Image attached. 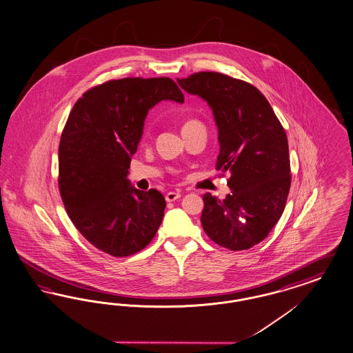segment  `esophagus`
<instances>
[{"label": "esophagus", "mask_w": 353, "mask_h": 353, "mask_svg": "<svg viewBox=\"0 0 353 353\" xmlns=\"http://www.w3.org/2000/svg\"><path fill=\"white\" fill-rule=\"evenodd\" d=\"M180 197H181V194H180L179 192H170V193H167L165 199H167L168 202H173V201H176V199H179Z\"/></svg>", "instance_id": "esophagus-1"}]
</instances>
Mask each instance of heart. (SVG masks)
Instances as JSON below:
<instances>
[{"label":"heart","instance_id":"obj_1","mask_svg":"<svg viewBox=\"0 0 353 353\" xmlns=\"http://www.w3.org/2000/svg\"><path fill=\"white\" fill-rule=\"evenodd\" d=\"M194 125H199V122H197L196 119H188V121L183 122V130L188 128V127L194 126Z\"/></svg>","mask_w":353,"mask_h":353}]
</instances>
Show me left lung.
<instances>
[{"label": "left lung", "instance_id": "8db88e82", "mask_svg": "<svg viewBox=\"0 0 353 353\" xmlns=\"http://www.w3.org/2000/svg\"><path fill=\"white\" fill-rule=\"evenodd\" d=\"M177 83L212 108L221 145L216 170L230 173L225 199L203 196L202 227L221 247L248 250L268 236L286 205L292 183L286 132L250 83L219 72H197Z\"/></svg>", "mask_w": 353, "mask_h": 353}]
</instances>
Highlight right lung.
<instances>
[{
  "instance_id": "right-lung-1",
  "label": "right lung",
  "mask_w": 353,
  "mask_h": 353,
  "mask_svg": "<svg viewBox=\"0 0 353 353\" xmlns=\"http://www.w3.org/2000/svg\"><path fill=\"white\" fill-rule=\"evenodd\" d=\"M183 102L170 77H125L76 101L59 144V192L74 227L97 250L126 257L145 248L161 225L165 198L130 186L127 173L148 110Z\"/></svg>"
}]
</instances>
